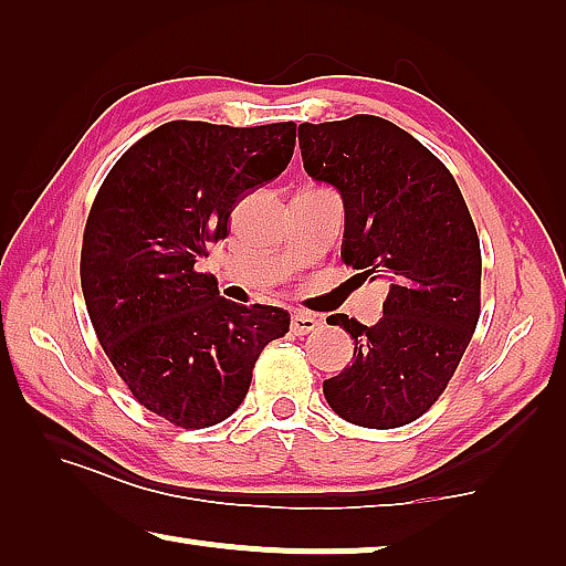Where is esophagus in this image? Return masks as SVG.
Here are the masks:
<instances>
[{
  "label": "esophagus",
  "mask_w": 566,
  "mask_h": 566,
  "mask_svg": "<svg viewBox=\"0 0 566 566\" xmlns=\"http://www.w3.org/2000/svg\"><path fill=\"white\" fill-rule=\"evenodd\" d=\"M318 326H321L318 318L308 316V313H293L291 318V331L295 336H308V333H313Z\"/></svg>",
  "instance_id": "esophagus-1"
}]
</instances>
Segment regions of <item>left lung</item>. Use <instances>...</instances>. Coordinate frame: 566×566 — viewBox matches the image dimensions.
<instances>
[{
	"label": "left lung",
	"mask_w": 566,
	"mask_h": 566,
	"mask_svg": "<svg viewBox=\"0 0 566 566\" xmlns=\"http://www.w3.org/2000/svg\"><path fill=\"white\" fill-rule=\"evenodd\" d=\"M303 168L340 192V258L384 275V318L331 316L354 338V360L323 381L333 411L364 429H398L439 401L474 336L481 248L457 180L437 155L384 117L298 127Z\"/></svg>",
	"instance_id": "obj_1"
}]
</instances>
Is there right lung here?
Wrapping results in <instances>:
<instances>
[{"instance_id":"obj_1","label":"right lung","mask_w":566,"mask_h":566,"mask_svg":"<svg viewBox=\"0 0 566 566\" xmlns=\"http://www.w3.org/2000/svg\"><path fill=\"white\" fill-rule=\"evenodd\" d=\"M293 147L295 123L172 119L119 157L92 202L80 258L92 328L129 394L180 429L226 421L261 350L291 328L289 311L220 298L196 263Z\"/></svg>"}]
</instances>
